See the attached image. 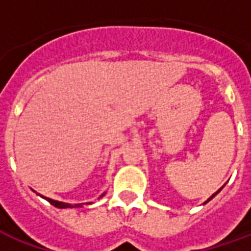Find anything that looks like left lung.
Listing matches in <instances>:
<instances>
[{
    "label": "left lung",
    "instance_id": "left-lung-1",
    "mask_svg": "<svg viewBox=\"0 0 251 251\" xmlns=\"http://www.w3.org/2000/svg\"><path fill=\"white\" fill-rule=\"evenodd\" d=\"M223 187H225V185H223ZM223 187H222V188H223ZM222 188H219V189H218V191H216L215 194H212V195H211L210 198H208V199H207V200H205V201H204V204H205V203H208V201H210V200L212 199V198H215L216 195H218V194H219V192H221V191H222Z\"/></svg>",
    "mask_w": 251,
    "mask_h": 251
}]
</instances>
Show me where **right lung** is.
<instances>
[{
  "label": "right lung",
  "mask_w": 251,
  "mask_h": 251,
  "mask_svg": "<svg viewBox=\"0 0 251 251\" xmlns=\"http://www.w3.org/2000/svg\"><path fill=\"white\" fill-rule=\"evenodd\" d=\"M40 198H43V199H46L48 203H51L52 205H55V207H57V208H80V207H83V204H91L93 201H90V203H77V204H71V203H64V201H59V200H53L51 199V198H47V196H43V195L37 194ZM104 195H106V192H103V194L99 196L98 199H100V198H103Z\"/></svg>",
  "instance_id": "obj_1"
}]
</instances>
